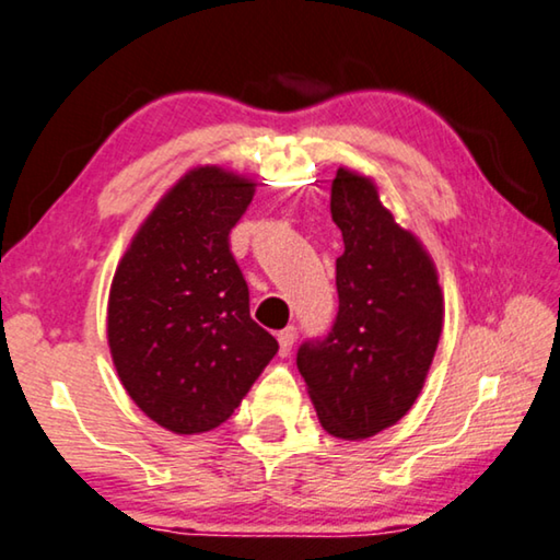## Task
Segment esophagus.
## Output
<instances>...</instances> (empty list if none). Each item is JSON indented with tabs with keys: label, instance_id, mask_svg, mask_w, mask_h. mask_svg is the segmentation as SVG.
Returning a JSON list of instances; mask_svg holds the SVG:
<instances>
[{
	"label": "esophagus",
	"instance_id": "1",
	"mask_svg": "<svg viewBox=\"0 0 560 560\" xmlns=\"http://www.w3.org/2000/svg\"><path fill=\"white\" fill-rule=\"evenodd\" d=\"M296 341V328L289 326L283 328V331H279V353L281 357H287V353L291 351V346H294Z\"/></svg>",
	"mask_w": 560,
	"mask_h": 560
}]
</instances>
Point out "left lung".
I'll return each mask as SVG.
<instances>
[{
  "label": "left lung",
  "instance_id": "1",
  "mask_svg": "<svg viewBox=\"0 0 560 560\" xmlns=\"http://www.w3.org/2000/svg\"><path fill=\"white\" fill-rule=\"evenodd\" d=\"M341 229L339 314L296 366L324 431L361 441L401 421L429 376L443 328V294L419 236L396 224L371 176L341 166L331 184Z\"/></svg>",
  "mask_w": 560,
  "mask_h": 560
}]
</instances>
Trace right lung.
Listing matches in <instances>:
<instances>
[{
	"label": "right lung",
	"instance_id": "obj_1",
	"mask_svg": "<svg viewBox=\"0 0 560 560\" xmlns=\"http://www.w3.org/2000/svg\"><path fill=\"white\" fill-rule=\"evenodd\" d=\"M254 189L229 168H189L114 271L106 306L114 369L131 401L179 436L224 423L279 351L248 314V287L229 252Z\"/></svg>",
	"mask_w": 560,
	"mask_h": 560
}]
</instances>
